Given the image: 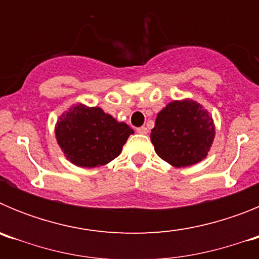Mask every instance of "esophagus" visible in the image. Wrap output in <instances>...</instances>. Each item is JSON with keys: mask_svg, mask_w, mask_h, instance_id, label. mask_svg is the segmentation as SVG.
Returning <instances> with one entry per match:
<instances>
[{"mask_svg": "<svg viewBox=\"0 0 259 259\" xmlns=\"http://www.w3.org/2000/svg\"><path fill=\"white\" fill-rule=\"evenodd\" d=\"M136 132L137 134H141V135H146L148 134V128L145 127V125H141V127L136 128Z\"/></svg>", "mask_w": 259, "mask_h": 259, "instance_id": "34e87169", "label": "esophagus"}]
</instances>
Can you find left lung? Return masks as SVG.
Instances as JSON below:
<instances>
[{
	"instance_id": "1",
	"label": "left lung",
	"mask_w": 259,
	"mask_h": 259,
	"mask_svg": "<svg viewBox=\"0 0 259 259\" xmlns=\"http://www.w3.org/2000/svg\"><path fill=\"white\" fill-rule=\"evenodd\" d=\"M209 113L194 101H174L158 113L152 130L155 153L175 167L202 161L214 140Z\"/></svg>"
}]
</instances>
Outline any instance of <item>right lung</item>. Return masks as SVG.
Returning <instances> with one entry per match:
<instances>
[{
    "label": "right lung",
    "instance_id": "add662e5",
    "mask_svg": "<svg viewBox=\"0 0 259 259\" xmlns=\"http://www.w3.org/2000/svg\"><path fill=\"white\" fill-rule=\"evenodd\" d=\"M134 130L118 123L100 107H71L56 128V136L66 157L76 166L97 167L109 163L122 152Z\"/></svg>",
    "mask_w": 259,
    "mask_h": 259
}]
</instances>
